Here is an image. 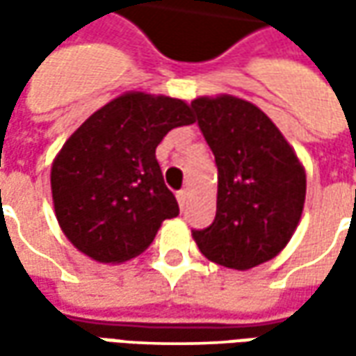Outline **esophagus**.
<instances>
[{
	"instance_id": "obj_1",
	"label": "esophagus",
	"mask_w": 356,
	"mask_h": 356,
	"mask_svg": "<svg viewBox=\"0 0 356 356\" xmlns=\"http://www.w3.org/2000/svg\"><path fill=\"white\" fill-rule=\"evenodd\" d=\"M176 200H178V206L184 210V206H186V200H188V192L186 190H180L178 194H176Z\"/></svg>"
}]
</instances>
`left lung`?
<instances>
[{
  "instance_id": "left-lung-1",
  "label": "left lung",
  "mask_w": 356,
  "mask_h": 356,
  "mask_svg": "<svg viewBox=\"0 0 356 356\" xmlns=\"http://www.w3.org/2000/svg\"><path fill=\"white\" fill-rule=\"evenodd\" d=\"M218 166L216 218L192 229L200 252L229 269L266 264L287 245L305 204V168L255 104L232 95L192 101Z\"/></svg>"
}]
</instances>
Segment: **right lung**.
Returning a JSON list of instances; mask_svg holds the SVG:
<instances>
[{"label": "right lung", "mask_w": 356, "mask_h": 356, "mask_svg": "<svg viewBox=\"0 0 356 356\" xmlns=\"http://www.w3.org/2000/svg\"><path fill=\"white\" fill-rule=\"evenodd\" d=\"M194 120L180 99L132 90L69 136L51 166V192L57 222L79 252L101 264L129 261L152 243L164 220L180 213L156 146Z\"/></svg>", "instance_id": "1"}]
</instances>
